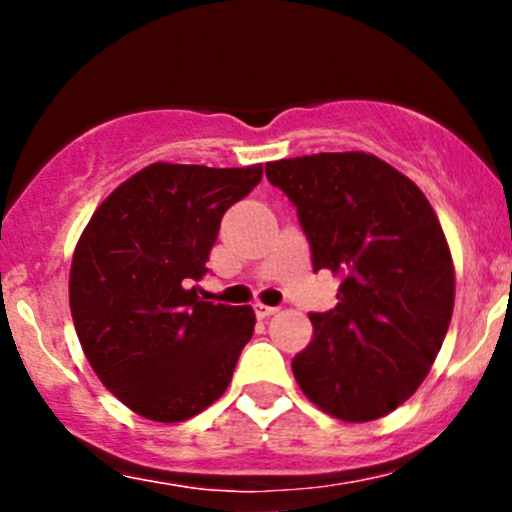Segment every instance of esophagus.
I'll use <instances>...</instances> for the list:
<instances>
[{
    "label": "esophagus",
    "mask_w": 512,
    "mask_h": 512,
    "mask_svg": "<svg viewBox=\"0 0 512 512\" xmlns=\"http://www.w3.org/2000/svg\"><path fill=\"white\" fill-rule=\"evenodd\" d=\"M277 309H280V307H270V304H262V302L255 304V314H257V317H260V319L272 317V314H275Z\"/></svg>",
    "instance_id": "34e87169"
}]
</instances>
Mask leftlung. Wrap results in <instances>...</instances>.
<instances>
[{"mask_svg":"<svg viewBox=\"0 0 512 512\" xmlns=\"http://www.w3.org/2000/svg\"><path fill=\"white\" fill-rule=\"evenodd\" d=\"M297 208L314 272L342 280L337 307L309 314L314 337L292 359L312 404L374 421L426 379L453 314L446 235L414 180L369 153H317L265 165Z\"/></svg>","mask_w":512,"mask_h":512,"instance_id":"obj_1","label":"left lung"}]
</instances>
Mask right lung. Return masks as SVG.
<instances>
[{"label": "right lung", "mask_w": 512, "mask_h": 512, "mask_svg": "<svg viewBox=\"0 0 512 512\" xmlns=\"http://www.w3.org/2000/svg\"><path fill=\"white\" fill-rule=\"evenodd\" d=\"M260 180L262 165L153 163L86 225L71 317L98 379L138 416L185 421L225 394L255 312L205 302L193 282L208 272L225 210Z\"/></svg>", "instance_id": "add662e5"}]
</instances>
